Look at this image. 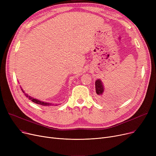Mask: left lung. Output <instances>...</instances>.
<instances>
[{"label": "left lung", "instance_id": "8db88e82", "mask_svg": "<svg viewBox=\"0 0 156 156\" xmlns=\"http://www.w3.org/2000/svg\"><path fill=\"white\" fill-rule=\"evenodd\" d=\"M95 90H96V93H97L98 97H99V99H102V97L104 94V86L102 85V82L99 79H98L95 81Z\"/></svg>", "mask_w": 156, "mask_h": 156}]
</instances>
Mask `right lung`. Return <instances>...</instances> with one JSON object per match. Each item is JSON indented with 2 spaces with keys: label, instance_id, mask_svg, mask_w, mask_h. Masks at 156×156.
<instances>
[{
  "label": "right lung",
  "instance_id": "add662e5",
  "mask_svg": "<svg viewBox=\"0 0 156 156\" xmlns=\"http://www.w3.org/2000/svg\"><path fill=\"white\" fill-rule=\"evenodd\" d=\"M21 90L22 92L24 94V95H25V96L27 97H28V99L30 100H31L32 102H34V103H36L37 104H40V105H44V106H50V105H57V104H52L51 103H48V102H43V101H41L40 100H38V99H34V98H33L29 95H28V94L24 93V92L23 91V90L21 88Z\"/></svg>",
  "mask_w": 156,
  "mask_h": 156
}]
</instances>
